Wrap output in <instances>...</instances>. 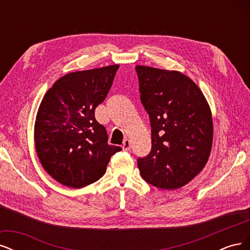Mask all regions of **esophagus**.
<instances>
[{
	"label": "esophagus",
	"mask_w": 250,
	"mask_h": 250,
	"mask_svg": "<svg viewBox=\"0 0 250 250\" xmlns=\"http://www.w3.org/2000/svg\"><path fill=\"white\" fill-rule=\"evenodd\" d=\"M122 148L124 151H129L130 148H131V143L129 140H125L123 142V145H122Z\"/></svg>",
	"instance_id": "34e87169"
}]
</instances>
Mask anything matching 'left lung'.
I'll return each instance as SVG.
<instances>
[{"label": "left lung", "mask_w": 250, "mask_h": 250, "mask_svg": "<svg viewBox=\"0 0 250 250\" xmlns=\"http://www.w3.org/2000/svg\"><path fill=\"white\" fill-rule=\"evenodd\" d=\"M141 102L151 126V150L138 158L148 184L175 190L206 166L213 143V120L199 87L186 75L138 65Z\"/></svg>", "instance_id": "left-lung-1"}]
</instances>
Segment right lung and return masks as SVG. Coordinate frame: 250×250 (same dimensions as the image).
Here are the masks:
<instances>
[{
    "label": "right lung",
    "mask_w": 250,
    "mask_h": 250,
    "mask_svg": "<svg viewBox=\"0 0 250 250\" xmlns=\"http://www.w3.org/2000/svg\"><path fill=\"white\" fill-rule=\"evenodd\" d=\"M119 65L64 75L44 95L37 111L34 140L41 164L63 186L79 188L100 179L110 157L122 150L108 145L95 109L106 98Z\"/></svg>",
    "instance_id": "1"
}]
</instances>
